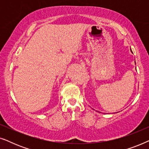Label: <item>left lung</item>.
I'll return each instance as SVG.
<instances>
[{
	"mask_svg": "<svg viewBox=\"0 0 149 149\" xmlns=\"http://www.w3.org/2000/svg\"><path fill=\"white\" fill-rule=\"evenodd\" d=\"M135 63H136V62H135Z\"/></svg>",
	"mask_w": 149,
	"mask_h": 149,
	"instance_id": "1",
	"label": "left lung"
}]
</instances>
